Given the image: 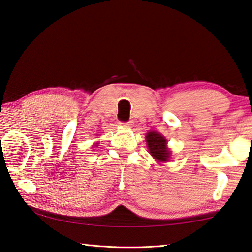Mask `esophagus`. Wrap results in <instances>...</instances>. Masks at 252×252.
Returning a JSON list of instances; mask_svg holds the SVG:
<instances>
[{
	"label": "esophagus",
	"mask_w": 252,
	"mask_h": 252,
	"mask_svg": "<svg viewBox=\"0 0 252 252\" xmlns=\"http://www.w3.org/2000/svg\"><path fill=\"white\" fill-rule=\"evenodd\" d=\"M120 125L122 126H125V127H131L132 126V125H133V121H127V122H121Z\"/></svg>",
	"instance_id": "esophagus-1"
}]
</instances>
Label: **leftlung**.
<instances>
[{"label": "left lung", "mask_w": 252, "mask_h": 252, "mask_svg": "<svg viewBox=\"0 0 252 252\" xmlns=\"http://www.w3.org/2000/svg\"><path fill=\"white\" fill-rule=\"evenodd\" d=\"M146 144L150 151V154L158 162H168L171 158V151L167 148V141L162 134L155 131L146 133Z\"/></svg>", "instance_id": "obj_1"}]
</instances>
